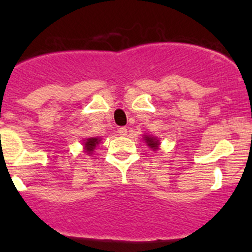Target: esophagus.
<instances>
[{"mask_svg":"<svg viewBox=\"0 0 252 252\" xmlns=\"http://www.w3.org/2000/svg\"><path fill=\"white\" fill-rule=\"evenodd\" d=\"M126 132H128V129H126V126H121V128L118 129V134L121 136H126Z\"/></svg>","mask_w":252,"mask_h":252,"instance_id":"obj_1","label":"esophagus"}]
</instances>
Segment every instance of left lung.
<instances>
[{"instance_id": "left-lung-1", "label": "left lung", "mask_w": 252, "mask_h": 252, "mask_svg": "<svg viewBox=\"0 0 252 252\" xmlns=\"http://www.w3.org/2000/svg\"><path fill=\"white\" fill-rule=\"evenodd\" d=\"M146 142L150 148L153 149H158V140H156L155 137H150V136H146Z\"/></svg>"}]
</instances>
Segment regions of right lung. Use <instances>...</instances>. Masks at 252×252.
Instances as JSON below:
<instances>
[{"mask_svg": "<svg viewBox=\"0 0 252 252\" xmlns=\"http://www.w3.org/2000/svg\"><path fill=\"white\" fill-rule=\"evenodd\" d=\"M100 140H98V138L96 137H92V138H88V141L85 142V148H86V152L91 153L92 150H94V148H96V146L98 144V142H99Z\"/></svg>", "mask_w": 252, "mask_h": 252, "instance_id": "right-lung-1", "label": "right lung"}]
</instances>
